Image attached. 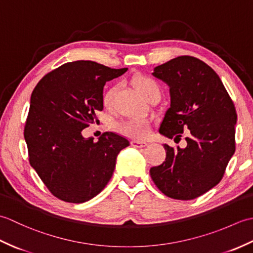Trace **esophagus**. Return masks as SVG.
<instances>
[{
    "label": "esophagus",
    "mask_w": 253,
    "mask_h": 253,
    "mask_svg": "<svg viewBox=\"0 0 253 253\" xmlns=\"http://www.w3.org/2000/svg\"><path fill=\"white\" fill-rule=\"evenodd\" d=\"M131 146L133 148H142L147 146V142L144 141H139V140H132L131 141Z\"/></svg>",
    "instance_id": "esophagus-1"
}]
</instances>
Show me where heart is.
Listing matches in <instances>:
<instances>
[{
  "label": "heart",
  "instance_id": "1",
  "mask_svg": "<svg viewBox=\"0 0 253 253\" xmlns=\"http://www.w3.org/2000/svg\"><path fill=\"white\" fill-rule=\"evenodd\" d=\"M131 84L143 98L148 99L150 95L153 94L160 95V88L158 84L155 83L153 79L147 76H143V75H136V76H133L131 79ZM116 91V85H113V87L105 91L103 94V99H102V102H103V105L105 107L112 106ZM118 129L122 132L126 133L127 136L136 139H141L146 137L149 133L150 122L144 117H132L129 118V120L122 122L120 125H118Z\"/></svg>",
  "mask_w": 253,
  "mask_h": 253
}]
</instances>
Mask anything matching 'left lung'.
I'll return each instance as SVG.
<instances>
[{
  "label": "left lung",
  "mask_w": 253,
  "mask_h": 253,
  "mask_svg": "<svg viewBox=\"0 0 253 253\" xmlns=\"http://www.w3.org/2000/svg\"><path fill=\"white\" fill-rule=\"evenodd\" d=\"M152 75L169 87L170 104L159 132L174 141L184 130L188 136L185 148L164 143L165 161L150 175L165 196L191 200L221 181L235 153V105L218 75L196 57L173 58Z\"/></svg>",
  "instance_id": "obj_1"
}]
</instances>
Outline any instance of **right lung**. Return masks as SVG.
I'll return each instance as SVG.
<instances>
[{
	"label": "right lung",
	"instance_id": "right-lung-1",
	"mask_svg": "<svg viewBox=\"0 0 253 253\" xmlns=\"http://www.w3.org/2000/svg\"><path fill=\"white\" fill-rule=\"evenodd\" d=\"M127 68L114 69L92 61H76L46 74L31 93L25 126L29 162L53 196L83 203L104 189L117 155L129 141L105 132L98 141L83 129L99 122L106 82Z\"/></svg>",
	"mask_w": 253,
	"mask_h": 253
}]
</instances>
